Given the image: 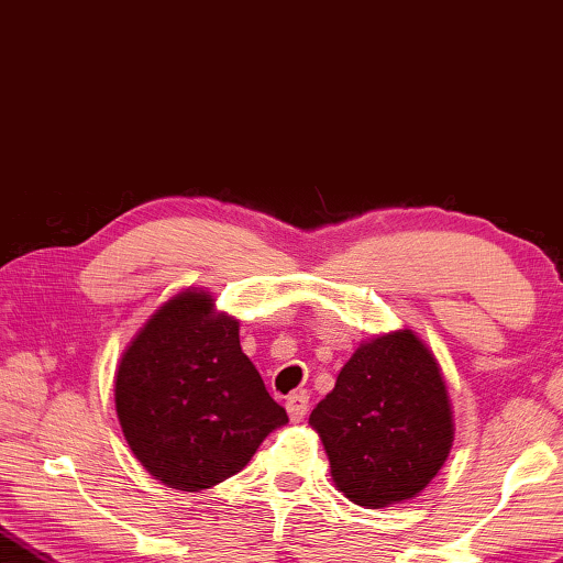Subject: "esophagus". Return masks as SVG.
Segmentation results:
<instances>
[{
  "label": "esophagus",
  "instance_id": "34e87169",
  "mask_svg": "<svg viewBox=\"0 0 563 563\" xmlns=\"http://www.w3.org/2000/svg\"><path fill=\"white\" fill-rule=\"evenodd\" d=\"M308 410V394H291L289 398H286V412H289V418L296 422L301 420L306 416Z\"/></svg>",
  "mask_w": 563,
  "mask_h": 563
}]
</instances>
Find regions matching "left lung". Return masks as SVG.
Listing matches in <instances>:
<instances>
[{
  "label": "left lung",
  "instance_id": "8db88e82",
  "mask_svg": "<svg viewBox=\"0 0 563 563\" xmlns=\"http://www.w3.org/2000/svg\"><path fill=\"white\" fill-rule=\"evenodd\" d=\"M308 422L335 488L364 508L420 496L454 442L440 364L408 328L362 342Z\"/></svg>",
  "mask_w": 563,
  "mask_h": 563
}]
</instances>
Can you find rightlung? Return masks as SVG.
I'll use <instances>...</instances> for the list:
<instances>
[{"label": "right lung", "instance_id": "obj_1", "mask_svg": "<svg viewBox=\"0 0 563 563\" xmlns=\"http://www.w3.org/2000/svg\"><path fill=\"white\" fill-rule=\"evenodd\" d=\"M238 320L209 291L172 296L121 354L113 400L147 474L177 490L211 488L243 466L286 410L240 350Z\"/></svg>", "mask_w": 563, "mask_h": 563}]
</instances>
